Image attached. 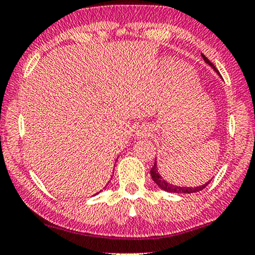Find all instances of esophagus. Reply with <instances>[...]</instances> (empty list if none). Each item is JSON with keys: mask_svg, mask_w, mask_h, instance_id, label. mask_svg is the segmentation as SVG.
Segmentation results:
<instances>
[{"mask_svg": "<svg viewBox=\"0 0 255 255\" xmlns=\"http://www.w3.org/2000/svg\"><path fill=\"white\" fill-rule=\"evenodd\" d=\"M150 133V131H148V128L145 127V125H141L139 127V128L137 130V135H139V137H145V135H147Z\"/></svg>", "mask_w": 255, "mask_h": 255, "instance_id": "obj_1", "label": "esophagus"}]
</instances>
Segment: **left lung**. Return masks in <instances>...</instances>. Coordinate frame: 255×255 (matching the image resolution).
<instances>
[{
  "label": "left lung",
  "mask_w": 255,
  "mask_h": 255,
  "mask_svg": "<svg viewBox=\"0 0 255 255\" xmlns=\"http://www.w3.org/2000/svg\"><path fill=\"white\" fill-rule=\"evenodd\" d=\"M201 56H203V58H204V61L207 63L208 65H211V67L213 68V70L217 72V74H219V71L217 70V68L214 67V65L212 64V63H211L210 61H208V59L205 57V55H203L201 54ZM151 177H152V179H153V181L154 183H156L157 185H158V187H160L161 190H164V191H166V192H171V193H194V192H199V191H201V190H204L205 187L207 186L208 184H210V181H207L206 184H204V185H201V186H197V187H181V186H177V185H172V184H170V183H167L166 180H164L163 178H161V176L159 174V172H158V168H157V164H156V161H154V165L153 166H152V168H151Z\"/></svg>",
  "instance_id": "1"
}]
</instances>
